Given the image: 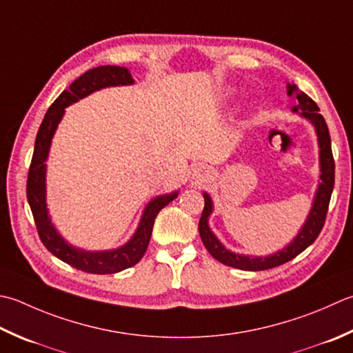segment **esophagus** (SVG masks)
<instances>
[{
    "label": "esophagus",
    "instance_id": "34e87169",
    "mask_svg": "<svg viewBox=\"0 0 353 353\" xmlns=\"http://www.w3.org/2000/svg\"><path fill=\"white\" fill-rule=\"evenodd\" d=\"M194 176H196L197 181H200V182L208 181L210 170L206 168V167H196V168H194Z\"/></svg>",
    "mask_w": 353,
    "mask_h": 353
}]
</instances>
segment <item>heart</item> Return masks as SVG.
<instances>
[{
    "label": "heart",
    "instance_id": "heart-1",
    "mask_svg": "<svg viewBox=\"0 0 353 353\" xmlns=\"http://www.w3.org/2000/svg\"><path fill=\"white\" fill-rule=\"evenodd\" d=\"M234 92H232V90H230V92H228V94H232Z\"/></svg>",
    "mask_w": 353,
    "mask_h": 353
}]
</instances>
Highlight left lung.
<instances>
[{
  "label": "left lung",
  "instance_id": "8db88e82",
  "mask_svg": "<svg viewBox=\"0 0 353 353\" xmlns=\"http://www.w3.org/2000/svg\"><path fill=\"white\" fill-rule=\"evenodd\" d=\"M288 96H295L296 101H299V105H294L292 112H300L301 117H305V119L312 123L316 133V139H319L321 174L319 188L315 191L312 208H310L306 217V222L303 223L301 230L286 248H283V250L277 251L275 254H269L266 257H263V255H261V257H252V255L236 254L226 250L222 245V241H220L216 234L211 231L208 220L212 214L214 203L208 192H203L205 208L199 222L200 239H202L205 248L208 250L212 257L226 266L243 269V271H265V269L280 266L283 263H286V261L295 259L296 255L305 251L307 246L312 245L324 226V220H326L330 196H332L335 182V162L332 156V147H330L329 128L326 121H324V117L319 113V105H316L306 93H303L301 90H299V87L295 84H288Z\"/></svg>",
  "mask_w": 353,
  "mask_h": 353
}]
</instances>
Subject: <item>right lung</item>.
<instances>
[{
	"label": "right lung",
	"instance_id": "obj_1",
	"mask_svg": "<svg viewBox=\"0 0 353 353\" xmlns=\"http://www.w3.org/2000/svg\"><path fill=\"white\" fill-rule=\"evenodd\" d=\"M131 84H134V79L131 78V73L127 67L101 65L85 72L74 82H72L70 87L64 90L58 96V99L52 103L50 108L47 110L43 123H41L38 130L37 141H34L29 177H27V200H29L34 223H37L39 239L54 257L65 261L67 265L79 269V271L90 274H116L123 271V269L134 266L143 257L145 251H147L151 231H153V225L159 211L165 208L179 196V191H174L170 192V194L151 199L148 205L145 206L141 222L137 225V230L133 236H131L127 243L116 248V250H81V248L68 243L52 223L46 200V162L48 151H50L54 131H57L58 123L65 113V108L78 102L79 99L85 98V96L98 92V90Z\"/></svg>",
	"mask_w": 353,
	"mask_h": 353
}]
</instances>
